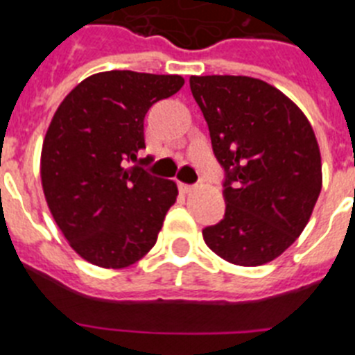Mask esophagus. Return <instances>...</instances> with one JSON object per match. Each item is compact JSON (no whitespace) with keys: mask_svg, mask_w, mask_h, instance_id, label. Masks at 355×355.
<instances>
[{"mask_svg":"<svg viewBox=\"0 0 355 355\" xmlns=\"http://www.w3.org/2000/svg\"><path fill=\"white\" fill-rule=\"evenodd\" d=\"M178 189L182 191V193H191V191L194 189L193 184H184V182H178Z\"/></svg>","mask_w":355,"mask_h":355,"instance_id":"obj_1","label":"esophagus"}]
</instances>
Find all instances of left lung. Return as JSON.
Here are the masks:
<instances>
[{
	"label": "left lung",
	"mask_w": 355,
	"mask_h": 355,
	"mask_svg": "<svg viewBox=\"0 0 355 355\" xmlns=\"http://www.w3.org/2000/svg\"><path fill=\"white\" fill-rule=\"evenodd\" d=\"M189 85L225 170V216L203 228V239L230 263H267L301 235L320 194L315 132L304 113L261 79L193 76Z\"/></svg>",
	"instance_id": "1"
}]
</instances>
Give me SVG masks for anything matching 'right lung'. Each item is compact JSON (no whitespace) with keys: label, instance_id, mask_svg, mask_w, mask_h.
<instances>
[{"label":"right lung","instance_id":"right-lung-1","mask_svg":"<svg viewBox=\"0 0 355 355\" xmlns=\"http://www.w3.org/2000/svg\"><path fill=\"white\" fill-rule=\"evenodd\" d=\"M184 86L180 76L110 70L90 76L56 110L42 146V187L79 257L122 269L154 248L177 184L145 170V114Z\"/></svg>","mask_w":355,"mask_h":355}]
</instances>
